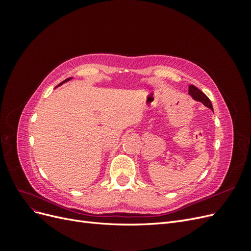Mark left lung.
Listing matches in <instances>:
<instances>
[{
    "label": "left lung",
    "mask_w": 251,
    "mask_h": 251,
    "mask_svg": "<svg viewBox=\"0 0 251 251\" xmlns=\"http://www.w3.org/2000/svg\"><path fill=\"white\" fill-rule=\"evenodd\" d=\"M188 94L191 95L195 100H197V101H200V102H202L205 107H207V108H209L210 110H214L212 109V104H211V102H210V100H209V98L205 95L201 90H199L198 88L197 87H195V86H193V85H191L188 87Z\"/></svg>",
    "instance_id": "1"
}]
</instances>
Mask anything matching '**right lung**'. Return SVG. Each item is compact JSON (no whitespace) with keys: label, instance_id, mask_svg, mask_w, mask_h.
Returning a JSON list of instances; mask_svg holds the SVG:
<instances>
[{"label":"right lung","instance_id":"obj_1","mask_svg":"<svg viewBox=\"0 0 251 251\" xmlns=\"http://www.w3.org/2000/svg\"><path fill=\"white\" fill-rule=\"evenodd\" d=\"M70 79H72V77H69V78H67V79H65V80H64V81H62V82H60V83H59V85H58V86H62V85H63V83H65V82H67V81H69V80H70ZM58 86H57V87H58Z\"/></svg>","mask_w":251,"mask_h":251}]
</instances>
